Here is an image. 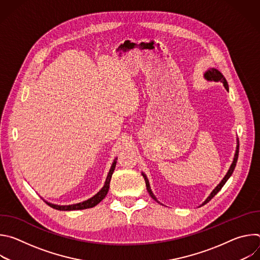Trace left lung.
I'll use <instances>...</instances> for the list:
<instances>
[{
  "label": "left lung",
  "mask_w": 260,
  "mask_h": 260,
  "mask_svg": "<svg viewBox=\"0 0 260 260\" xmlns=\"http://www.w3.org/2000/svg\"><path fill=\"white\" fill-rule=\"evenodd\" d=\"M205 77H206V79H208V80H213V81H220V82H222L223 83V85H224V87H225V89L226 90H229V84H228V81H226V79L224 78V76L222 75V74L218 71V70H216V69H210L206 74H205ZM238 157H239V144H238V146H237V151H236V154H235V158H234V161H233V164H232V166H231V168H230V170H229V172H228V174L225 175V177L223 178V180H222L221 182H220V184L218 185V186L212 191V193L210 194V197L204 202V204L202 205V206H204L205 204H207V203H209L220 190H221V188L223 187V185L226 183V181L229 180V178L232 176V174L234 173V170H235V168H236V165H237V161H238ZM143 177H144V179H145V183H146V187H147V190H148V192H149V194L151 196V198L153 199V200H155L156 202H157V200H156V198L154 197V194L152 193V191H151V189H150V185H149V181H148V179H147V177L143 174Z\"/></svg>",
  "instance_id": "obj_1"
}]
</instances>
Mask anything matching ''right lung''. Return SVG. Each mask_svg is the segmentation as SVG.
Returning a JSON list of instances; mask_svg holds the SVG:
<instances>
[{
    "label": "right lung",
    "mask_w": 260,
    "mask_h": 260,
    "mask_svg": "<svg viewBox=\"0 0 260 260\" xmlns=\"http://www.w3.org/2000/svg\"><path fill=\"white\" fill-rule=\"evenodd\" d=\"M116 167V160H114L112 167L110 169V172L108 174V177L106 179L104 187L101 189V191H99L94 197H92L91 199L83 202V203H79L76 205H71V206H57V205H52L49 203H46L47 205H49L51 208L56 209V210H61V211H73V210H83V209H88V208H92L94 206H96L100 202H102L104 200V198L107 196L109 187H110V181H111V177H112V174L115 170Z\"/></svg>",
    "instance_id": "right-lung-1"
}]
</instances>
